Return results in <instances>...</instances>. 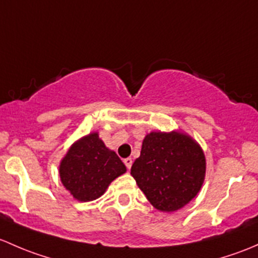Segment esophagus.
<instances>
[{"label":"esophagus","instance_id":"esophagus-1","mask_svg":"<svg viewBox=\"0 0 258 258\" xmlns=\"http://www.w3.org/2000/svg\"><path fill=\"white\" fill-rule=\"evenodd\" d=\"M124 164H125L126 169L130 170V168H132V164H133V159H132V158L124 159Z\"/></svg>","mask_w":258,"mask_h":258}]
</instances>
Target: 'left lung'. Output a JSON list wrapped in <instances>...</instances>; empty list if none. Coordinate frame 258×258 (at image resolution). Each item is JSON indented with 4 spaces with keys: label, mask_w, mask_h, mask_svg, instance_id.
I'll list each match as a JSON object with an SVG mask.
<instances>
[{
    "label": "left lung",
    "mask_w": 258,
    "mask_h": 258,
    "mask_svg": "<svg viewBox=\"0 0 258 258\" xmlns=\"http://www.w3.org/2000/svg\"><path fill=\"white\" fill-rule=\"evenodd\" d=\"M206 160L200 145L180 132H151L130 174L149 203L172 212L190 203L205 180Z\"/></svg>",
    "instance_id": "8db88e82"
}]
</instances>
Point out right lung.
<instances>
[{
    "label": "right lung",
    "mask_w": 258,
    "mask_h": 258,
    "mask_svg": "<svg viewBox=\"0 0 258 258\" xmlns=\"http://www.w3.org/2000/svg\"><path fill=\"white\" fill-rule=\"evenodd\" d=\"M125 171L123 161L115 151L105 147L98 133L77 140L59 165L63 186L83 203L100 198L110 182Z\"/></svg>",
    "instance_id": "obj_1"
}]
</instances>
